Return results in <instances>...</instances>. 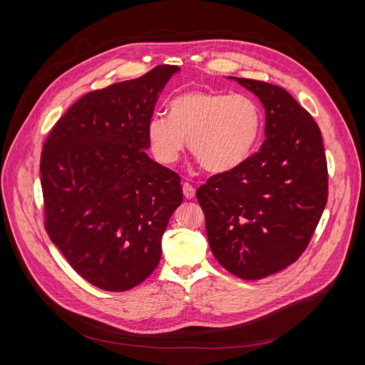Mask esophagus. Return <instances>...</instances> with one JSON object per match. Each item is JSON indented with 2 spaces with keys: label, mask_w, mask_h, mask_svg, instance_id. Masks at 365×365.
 <instances>
[{
  "label": "esophagus",
  "mask_w": 365,
  "mask_h": 365,
  "mask_svg": "<svg viewBox=\"0 0 365 365\" xmlns=\"http://www.w3.org/2000/svg\"><path fill=\"white\" fill-rule=\"evenodd\" d=\"M182 193L185 200H193L195 197V187L189 182H184L182 184Z\"/></svg>",
  "instance_id": "obj_1"
}]
</instances>
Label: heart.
<instances>
[{
  "label": "heart",
  "mask_w": 365,
  "mask_h": 365,
  "mask_svg": "<svg viewBox=\"0 0 365 365\" xmlns=\"http://www.w3.org/2000/svg\"><path fill=\"white\" fill-rule=\"evenodd\" d=\"M262 113L252 98L217 91H187L169 105V115L148 123L149 146L161 164L178 161L185 138L190 152L210 173H225L244 164L257 145Z\"/></svg>",
  "instance_id": "b5f03b06"
}]
</instances>
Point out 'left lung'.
I'll list each match as a JSON object with an SVG mask.
<instances>
[{
  "instance_id": "obj_1",
  "label": "left lung",
  "mask_w": 365,
  "mask_h": 365,
  "mask_svg": "<svg viewBox=\"0 0 365 365\" xmlns=\"http://www.w3.org/2000/svg\"><path fill=\"white\" fill-rule=\"evenodd\" d=\"M235 81L264 108V141L237 169L212 176L196 197L216 260L239 279L259 280L306 250L327 202V163L322 130L288 91Z\"/></svg>"
}]
</instances>
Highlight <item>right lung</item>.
I'll return each instance as SVG.
<instances>
[{
  "instance_id": "add662e5",
  "label": "right lung",
  "mask_w": 365,
  "mask_h": 365,
  "mask_svg": "<svg viewBox=\"0 0 365 365\" xmlns=\"http://www.w3.org/2000/svg\"><path fill=\"white\" fill-rule=\"evenodd\" d=\"M178 71L158 65L85 94L43 143L47 233L73 269L101 289L128 291L149 277L182 202L180 176L146 153L153 108Z\"/></svg>"
}]
</instances>
